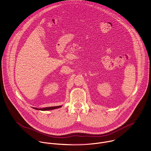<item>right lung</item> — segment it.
Returning <instances> with one entry per match:
<instances>
[{
    "instance_id": "obj_1",
    "label": "right lung",
    "mask_w": 151,
    "mask_h": 151,
    "mask_svg": "<svg viewBox=\"0 0 151 151\" xmlns=\"http://www.w3.org/2000/svg\"><path fill=\"white\" fill-rule=\"evenodd\" d=\"M61 107V105L60 106H51V107H46V108H33L35 109H37V110H40V111H49V110H52L54 109H56V108H59Z\"/></svg>"
}]
</instances>
